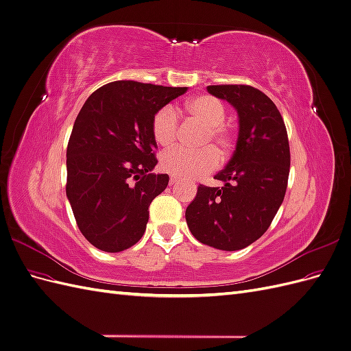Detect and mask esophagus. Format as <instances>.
Returning a JSON list of instances; mask_svg holds the SVG:
<instances>
[{"mask_svg":"<svg viewBox=\"0 0 351 351\" xmlns=\"http://www.w3.org/2000/svg\"><path fill=\"white\" fill-rule=\"evenodd\" d=\"M176 183H178V177H174V176L169 177V184H176Z\"/></svg>","mask_w":351,"mask_h":351,"instance_id":"1","label":"esophagus"}]
</instances>
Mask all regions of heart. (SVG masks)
<instances>
[{
	"label": "heart",
	"instance_id": "1",
	"mask_svg": "<svg viewBox=\"0 0 351 351\" xmlns=\"http://www.w3.org/2000/svg\"><path fill=\"white\" fill-rule=\"evenodd\" d=\"M190 115L196 117L208 127L205 143L212 142L221 156H226L231 147V133L222 124L226 120V107L210 95H200L186 105ZM178 127L177 111L171 105L159 108L152 119V136L158 145L168 146L176 139ZM212 147L189 151L184 147H171L161 155V168L174 177L196 178L210 173L218 167V155Z\"/></svg>",
	"mask_w": 351,
	"mask_h": 351
}]
</instances>
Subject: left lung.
<instances>
[{"mask_svg":"<svg viewBox=\"0 0 351 351\" xmlns=\"http://www.w3.org/2000/svg\"><path fill=\"white\" fill-rule=\"evenodd\" d=\"M206 90L237 111L239 134L234 154L215 176L222 186H199L186 221L200 243L240 250L268 230L282 204L290 173L289 137L278 108L263 92L246 84Z\"/></svg>","mask_w":351,"mask_h":351,"instance_id":"8db88e82","label":"left lung"}]
</instances>
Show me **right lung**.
<instances>
[{
	"label": "right lung",
	"mask_w": 351,
	"mask_h": 351,
	"mask_svg": "<svg viewBox=\"0 0 351 351\" xmlns=\"http://www.w3.org/2000/svg\"><path fill=\"white\" fill-rule=\"evenodd\" d=\"M187 88L119 80L95 90L74 121L66 193L82 234L104 252L139 241L151 202L168 186L155 174V112Z\"/></svg>",
	"instance_id": "right-lung-1"
}]
</instances>
